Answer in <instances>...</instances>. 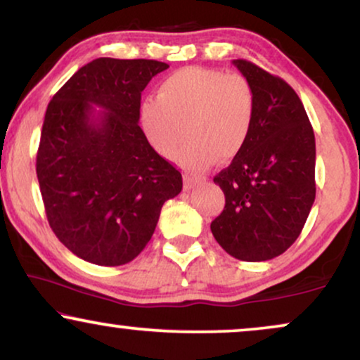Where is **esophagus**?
I'll use <instances>...</instances> for the list:
<instances>
[{
    "mask_svg": "<svg viewBox=\"0 0 360 360\" xmlns=\"http://www.w3.org/2000/svg\"><path fill=\"white\" fill-rule=\"evenodd\" d=\"M205 181V179H201V176H195V175H190V174H185L184 175V186L185 190H191L195 188V186L201 185Z\"/></svg>",
    "mask_w": 360,
    "mask_h": 360,
    "instance_id": "obj_1",
    "label": "esophagus"
}]
</instances>
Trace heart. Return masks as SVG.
Segmentation results:
<instances>
[{"label":"heart","instance_id":"1","mask_svg":"<svg viewBox=\"0 0 360 360\" xmlns=\"http://www.w3.org/2000/svg\"><path fill=\"white\" fill-rule=\"evenodd\" d=\"M255 93L239 73L185 67L165 78L157 98L141 105L139 122L150 146L174 157L181 142L188 144L176 162L190 170H203L216 159L233 160L248 144L255 122Z\"/></svg>","mask_w":360,"mask_h":360}]
</instances>
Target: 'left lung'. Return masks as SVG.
<instances>
[{
    "instance_id": "8db88e82",
    "label": "left lung",
    "mask_w": 360,
    "mask_h": 360,
    "mask_svg": "<svg viewBox=\"0 0 360 360\" xmlns=\"http://www.w3.org/2000/svg\"><path fill=\"white\" fill-rule=\"evenodd\" d=\"M233 63L252 85L257 111L243 152L213 179L226 205L211 233L233 257L262 262L283 254L307 223L316 196V146L287 82L243 58Z\"/></svg>"
}]
</instances>
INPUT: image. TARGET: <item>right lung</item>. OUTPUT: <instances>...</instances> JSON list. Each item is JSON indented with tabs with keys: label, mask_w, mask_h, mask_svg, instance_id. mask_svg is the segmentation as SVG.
Masks as SVG:
<instances>
[{
	"label": "right lung",
	"mask_w": 360,
	"mask_h": 360,
	"mask_svg": "<svg viewBox=\"0 0 360 360\" xmlns=\"http://www.w3.org/2000/svg\"><path fill=\"white\" fill-rule=\"evenodd\" d=\"M167 68L146 58H96L49 103L39 186L52 231L86 262L115 267L136 259L162 206L181 191V174L139 126L141 93Z\"/></svg>",
	"instance_id": "obj_1"
}]
</instances>
